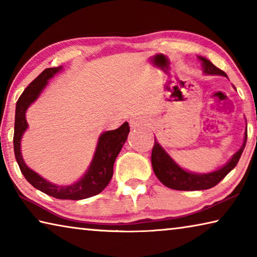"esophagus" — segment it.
<instances>
[{"instance_id":"1","label":"esophagus","mask_w":257,"mask_h":257,"mask_svg":"<svg viewBox=\"0 0 257 257\" xmlns=\"http://www.w3.org/2000/svg\"><path fill=\"white\" fill-rule=\"evenodd\" d=\"M129 125L132 129H138V128H145L149 125V122L142 116H133L132 119L129 120Z\"/></svg>"}]
</instances>
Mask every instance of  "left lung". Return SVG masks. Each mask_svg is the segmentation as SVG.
<instances>
[{"instance_id":"obj_1","label":"left lung","mask_w":257,"mask_h":257,"mask_svg":"<svg viewBox=\"0 0 257 257\" xmlns=\"http://www.w3.org/2000/svg\"><path fill=\"white\" fill-rule=\"evenodd\" d=\"M202 62L203 72L205 75L213 76H223L228 77L225 72L216 68L210 60L203 56H197ZM247 141V127L243 137V143L238 152L232 155L227 163L222 168L217 169L215 171L208 173H195L187 171L185 169L179 167L170 155H169L159 142L155 139L154 147L152 150V167L158 179L162 182L164 186L176 190H204L210 189L212 187L219 184L228 173L236 167L239 159L245 149Z\"/></svg>"}]
</instances>
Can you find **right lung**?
I'll return each instance as SVG.
<instances>
[{
  "label": "right lung",
  "instance_id": "1",
  "mask_svg": "<svg viewBox=\"0 0 257 257\" xmlns=\"http://www.w3.org/2000/svg\"><path fill=\"white\" fill-rule=\"evenodd\" d=\"M61 70H62V66L45 69L36 79L30 82L27 88L24 90V93L20 95L16 105L14 149L20 170L30 185L49 196L58 199L79 201V199L95 196L108 185L113 176L114 161L127 141L130 128L128 122H124L118 129L108 130V132H104L99 135L96 150H95L93 160L88 169L84 173V176L79 180L73 182L72 185L60 186L52 184L49 180L41 177L37 172L32 170L25 163L23 155H21V138L28 128L26 112L28 107L40 97L51 78H53Z\"/></svg>",
  "mask_w": 257,
  "mask_h": 257
}]
</instances>
